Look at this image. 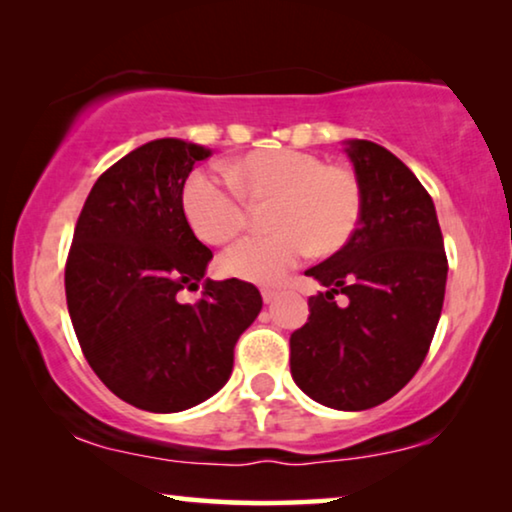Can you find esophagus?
Instances as JSON below:
<instances>
[{"label":"esophagus","mask_w":512,"mask_h":512,"mask_svg":"<svg viewBox=\"0 0 512 512\" xmlns=\"http://www.w3.org/2000/svg\"><path fill=\"white\" fill-rule=\"evenodd\" d=\"M261 293H263L265 303H272V300H275V298L279 296V291H275V289H263Z\"/></svg>","instance_id":"34e87169"}]
</instances>
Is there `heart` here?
I'll return each instance as SVG.
<instances>
[{
  "label": "heart",
  "instance_id": "b5f03b06",
  "mask_svg": "<svg viewBox=\"0 0 512 512\" xmlns=\"http://www.w3.org/2000/svg\"><path fill=\"white\" fill-rule=\"evenodd\" d=\"M219 172L198 170L181 188V207L195 235L228 244L247 226V200H272V233L235 244L221 258L237 279L275 284L307 251L326 256L352 240L363 214V188L354 170L326 165L300 149H258Z\"/></svg>",
  "mask_w": 512,
  "mask_h": 512
}]
</instances>
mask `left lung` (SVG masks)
I'll return each mask as SVG.
<instances>
[{
    "label": "left lung",
    "instance_id": "left-lung-1",
    "mask_svg": "<svg viewBox=\"0 0 512 512\" xmlns=\"http://www.w3.org/2000/svg\"><path fill=\"white\" fill-rule=\"evenodd\" d=\"M363 214L345 247L305 270L326 293L291 333V375L335 410H368L398 394L429 354L445 300L447 256L431 195L394 153L352 139ZM343 296V303L334 300Z\"/></svg>",
    "mask_w": 512,
    "mask_h": 512
}]
</instances>
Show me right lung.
Masks as SVG:
<instances>
[{
  "instance_id": "1",
  "label": "right lung",
  "mask_w": 512,
  "mask_h": 512,
  "mask_svg": "<svg viewBox=\"0 0 512 512\" xmlns=\"http://www.w3.org/2000/svg\"><path fill=\"white\" fill-rule=\"evenodd\" d=\"M209 149L156 139L100 174L65 265L69 317L81 352L125 403L179 412L214 396L235 345L263 307L254 284L207 279L212 249L188 226L181 188Z\"/></svg>"
}]
</instances>
